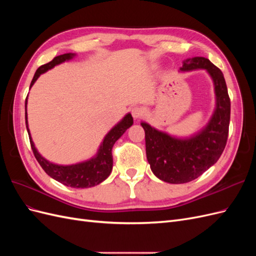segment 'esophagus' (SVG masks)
Here are the masks:
<instances>
[{
  "label": "esophagus",
  "mask_w": 256,
  "mask_h": 256,
  "mask_svg": "<svg viewBox=\"0 0 256 256\" xmlns=\"http://www.w3.org/2000/svg\"><path fill=\"white\" fill-rule=\"evenodd\" d=\"M131 114H132L134 118L138 120V118H141L142 116L144 115V110L142 109V108H140V106H134V109L131 110Z\"/></svg>",
  "instance_id": "34e87169"
}]
</instances>
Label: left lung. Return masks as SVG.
<instances>
[{"mask_svg": "<svg viewBox=\"0 0 256 256\" xmlns=\"http://www.w3.org/2000/svg\"><path fill=\"white\" fill-rule=\"evenodd\" d=\"M196 68L206 69L214 83L216 108L208 126L196 136L180 140L154 129L148 124H141L152 171L166 182L184 184L196 180L219 160L228 142L230 100L223 74L202 56L186 60L180 70Z\"/></svg>", "mask_w": 256, "mask_h": 256, "instance_id": "1", "label": "left lung"}]
</instances>
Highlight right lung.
I'll list each match as a JSON object with an SVG mask.
<instances>
[{
    "label": "right lung",
    "instance_id": "1",
    "mask_svg": "<svg viewBox=\"0 0 256 256\" xmlns=\"http://www.w3.org/2000/svg\"><path fill=\"white\" fill-rule=\"evenodd\" d=\"M74 54L72 53H66L62 54V56H56L49 63L42 65L37 69L33 80L30 82V86L34 84V82L38 79L42 74L46 72L56 65L63 63V62L70 60ZM134 124V118L131 114H127L125 118H122L120 122H118L109 134L104 138V140L100 146L98 150L97 156L83 164H78L74 166H56L53 164L51 162L47 161L42 158L40 154L37 152L34 143L30 138V131L28 127V120H26V125L30 136V147L38 164L44 168V171L47 173L53 180H58V182L63 184L65 186L72 188H90L92 186H96L104 182L106 178L110 175L113 166V157H112V147L114 143L118 140L122 136L125 131L131 127Z\"/></svg>",
    "mask_w": 256,
    "mask_h": 256
}]
</instances>
